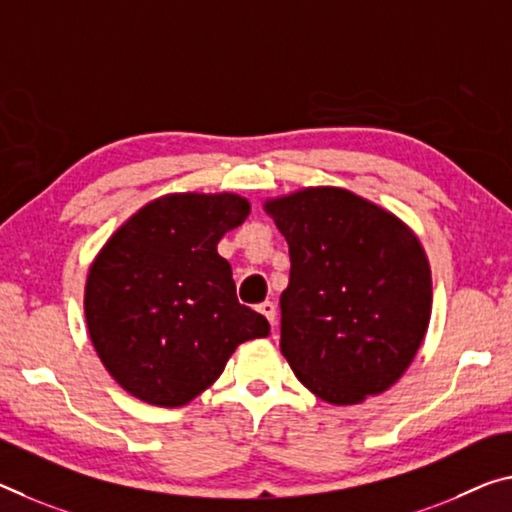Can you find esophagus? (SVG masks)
Instances as JSON below:
<instances>
[{"mask_svg": "<svg viewBox=\"0 0 512 512\" xmlns=\"http://www.w3.org/2000/svg\"><path fill=\"white\" fill-rule=\"evenodd\" d=\"M258 313H263V316L267 318V322H270L272 327L277 325V320H274V318H277V306H274L270 300H265V302L258 304Z\"/></svg>", "mask_w": 512, "mask_h": 512, "instance_id": "esophagus-1", "label": "esophagus"}]
</instances>
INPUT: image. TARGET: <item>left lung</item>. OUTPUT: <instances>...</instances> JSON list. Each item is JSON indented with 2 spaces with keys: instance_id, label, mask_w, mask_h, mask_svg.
<instances>
[{
  "instance_id": "1",
  "label": "left lung",
  "mask_w": 512,
  "mask_h": 512,
  "mask_svg": "<svg viewBox=\"0 0 512 512\" xmlns=\"http://www.w3.org/2000/svg\"><path fill=\"white\" fill-rule=\"evenodd\" d=\"M288 242L281 355L306 389L357 405L400 380L430 325L432 277L416 233L387 208L320 185L267 199Z\"/></svg>"
}]
</instances>
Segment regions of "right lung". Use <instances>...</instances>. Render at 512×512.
<instances>
[{
  "mask_svg": "<svg viewBox=\"0 0 512 512\" xmlns=\"http://www.w3.org/2000/svg\"><path fill=\"white\" fill-rule=\"evenodd\" d=\"M233 192L164 194L112 233L93 258L84 316L102 366L148 405L183 407L222 375L240 343L265 338L238 302L217 242L249 215Z\"/></svg>",
  "mask_w": 512,
  "mask_h": 512,
  "instance_id": "right-lung-1",
  "label": "right lung"
}]
</instances>
